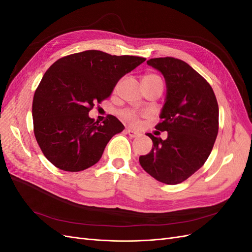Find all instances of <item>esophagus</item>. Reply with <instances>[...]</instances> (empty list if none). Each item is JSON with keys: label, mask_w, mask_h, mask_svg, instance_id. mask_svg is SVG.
<instances>
[{"label": "esophagus", "mask_w": 252, "mask_h": 252, "mask_svg": "<svg viewBox=\"0 0 252 252\" xmlns=\"http://www.w3.org/2000/svg\"><path fill=\"white\" fill-rule=\"evenodd\" d=\"M126 133H128V135L130 136V138H136V136H139L140 133L138 131H134L132 129H127Z\"/></svg>", "instance_id": "obj_1"}]
</instances>
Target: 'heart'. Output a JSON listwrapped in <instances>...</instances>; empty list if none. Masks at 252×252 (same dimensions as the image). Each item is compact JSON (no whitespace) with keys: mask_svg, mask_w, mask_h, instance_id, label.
<instances>
[{"mask_svg":"<svg viewBox=\"0 0 252 252\" xmlns=\"http://www.w3.org/2000/svg\"><path fill=\"white\" fill-rule=\"evenodd\" d=\"M143 80L161 81V82H162L161 78H159L158 75H157V74H146V75H145V77L143 78ZM122 116H123V118H124L126 121L130 122V123H135V122H136V114H135L133 111L126 110V111H124L123 113H122Z\"/></svg>","mask_w":252,"mask_h":252,"instance_id":"1","label":"heart"}]
</instances>
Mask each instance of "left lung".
<instances>
[{
	"mask_svg": "<svg viewBox=\"0 0 252 252\" xmlns=\"http://www.w3.org/2000/svg\"><path fill=\"white\" fill-rule=\"evenodd\" d=\"M164 75L166 98L156 126L166 140L147 133L152 149L139 161L152 178L177 185L199 170L208 158L219 131V105L215 93L200 73L174 58L147 61Z\"/></svg>",
	"mask_w": 252,
	"mask_h": 252,
	"instance_id": "1",
	"label": "left lung"
}]
</instances>
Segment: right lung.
Instances as JSON below:
<instances>
[{
	"label": "right lung",
	"instance_id": "right-lung-1",
	"mask_svg": "<svg viewBox=\"0 0 252 252\" xmlns=\"http://www.w3.org/2000/svg\"><path fill=\"white\" fill-rule=\"evenodd\" d=\"M145 60L86 50L49 67L34 93L32 119L36 142L51 164L78 172L100 161L106 145L125 127L110 114L98 124L88 113Z\"/></svg>",
	"mask_w": 252,
	"mask_h": 252
}]
</instances>
